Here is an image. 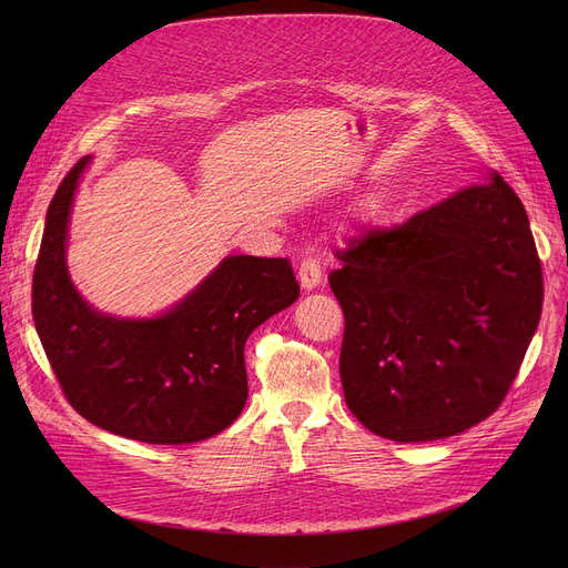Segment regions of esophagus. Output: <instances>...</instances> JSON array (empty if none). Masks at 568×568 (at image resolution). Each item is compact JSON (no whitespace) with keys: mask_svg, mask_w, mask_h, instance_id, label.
I'll return each instance as SVG.
<instances>
[{"mask_svg":"<svg viewBox=\"0 0 568 568\" xmlns=\"http://www.w3.org/2000/svg\"><path fill=\"white\" fill-rule=\"evenodd\" d=\"M296 276H300V283H302V287L306 290V292H311V290H315L320 283H322V266H320V262L317 260H304L302 262V266H300V272H296Z\"/></svg>","mask_w":568,"mask_h":568,"instance_id":"34e87169","label":"esophagus"}]
</instances>
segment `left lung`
<instances>
[{"instance_id": "left-lung-1", "label": "left lung", "mask_w": 568, "mask_h": 568, "mask_svg": "<svg viewBox=\"0 0 568 568\" xmlns=\"http://www.w3.org/2000/svg\"><path fill=\"white\" fill-rule=\"evenodd\" d=\"M336 257L341 382L371 433L430 442L499 407L539 326L544 278L525 206L497 172Z\"/></svg>"}]
</instances>
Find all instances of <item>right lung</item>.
<instances>
[{
	"label": "right lung",
	"mask_w": 568,
	"mask_h": 568,
	"mask_svg": "<svg viewBox=\"0 0 568 568\" xmlns=\"http://www.w3.org/2000/svg\"><path fill=\"white\" fill-rule=\"evenodd\" d=\"M84 156L59 184L34 268L32 315L67 400L89 424L146 444H193L225 430L248 398L244 345L300 300L285 257L227 255L154 317L94 308L67 266Z\"/></svg>",
	"instance_id": "add662e5"
}]
</instances>
